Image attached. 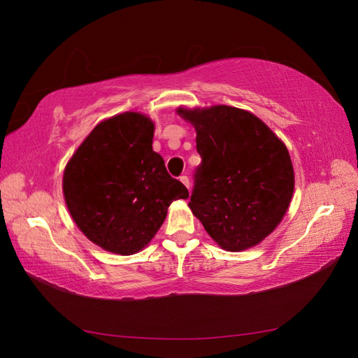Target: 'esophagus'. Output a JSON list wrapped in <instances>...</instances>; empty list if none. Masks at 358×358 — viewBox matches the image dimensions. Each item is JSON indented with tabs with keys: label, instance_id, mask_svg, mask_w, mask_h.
<instances>
[{
	"label": "esophagus",
	"instance_id": "esophagus-1",
	"mask_svg": "<svg viewBox=\"0 0 358 358\" xmlns=\"http://www.w3.org/2000/svg\"><path fill=\"white\" fill-rule=\"evenodd\" d=\"M179 180H180V182L183 183V185H185V187L188 188V191H189V179H188V176H180Z\"/></svg>",
	"mask_w": 358,
	"mask_h": 358
}]
</instances>
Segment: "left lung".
I'll return each mask as SVG.
<instances>
[{"mask_svg":"<svg viewBox=\"0 0 358 358\" xmlns=\"http://www.w3.org/2000/svg\"><path fill=\"white\" fill-rule=\"evenodd\" d=\"M176 113L196 128L201 166L192 213L220 248L241 252L263 242L285 216L294 169L285 143L262 119L216 104Z\"/></svg>","mask_w":358,"mask_h":358,"instance_id":"left-lung-1","label":"left lung"}]
</instances>
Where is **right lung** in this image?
Segmentation results:
<instances>
[{"label": "right lung", "mask_w": 358, "mask_h": 358, "mask_svg": "<svg viewBox=\"0 0 358 358\" xmlns=\"http://www.w3.org/2000/svg\"><path fill=\"white\" fill-rule=\"evenodd\" d=\"M155 124L124 112L95 125L69 159L62 176L67 209L96 246L133 255L154 239L169 206L189 197L152 149Z\"/></svg>", "instance_id": "1"}]
</instances>
